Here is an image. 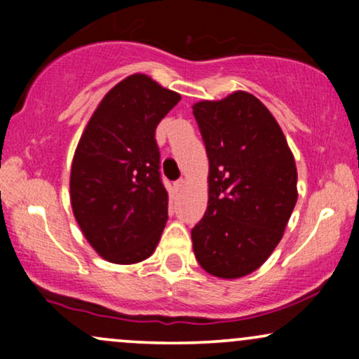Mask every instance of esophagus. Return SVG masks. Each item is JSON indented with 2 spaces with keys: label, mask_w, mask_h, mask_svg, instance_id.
Returning a JSON list of instances; mask_svg holds the SVG:
<instances>
[{
  "label": "esophagus",
  "mask_w": 359,
  "mask_h": 359,
  "mask_svg": "<svg viewBox=\"0 0 359 359\" xmlns=\"http://www.w3.org/2000/svg\"><path fill=\"white\" fill-rule=\"evenodd\" d=\"M174 185H175V189H179V191H180V189H184V185H185V180H184V179H179V180H177V182H175Z\"/></svg>",
  "instance_id": "obj_1"
}]
</instances>
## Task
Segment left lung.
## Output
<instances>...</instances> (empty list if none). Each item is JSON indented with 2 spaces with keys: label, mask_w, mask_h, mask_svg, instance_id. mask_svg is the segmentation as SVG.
Here are the masks:
<instances>
[{
  "label": "left lung",
  "mask_w": 359,
  "mask_h": 359,
  "mask_svg": "<svg viewBox=\"0 0 359 359\" xmlns=\"http://www.w3.org/2000/svg\"><path fill=\"white\" fill-rule=\"evenodd\" d=\"M209 158V201L192 229L208 273L240 278L269 259L295 203L297 168L282 128L253 94L192 106Z\"/></svg>",
  "instance_id": "1"
}]
</instances>
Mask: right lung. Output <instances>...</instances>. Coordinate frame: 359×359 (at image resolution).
<instances>
[{
  "label": "right lung",
  "instance_id": "right-lung-1",
  "mask_svg": "<svg viewBox=\"0 0 359 359\" xmlns=\"http://www.w3.org/2000/svg\"><path fill=\"white\" fill-rule=\"evenodd\" d=\"M179 101L180 94L133 74L102 97L79 140L71 168L72 211L89 245L111 263L143 262L158 245L168 194L155 130Z\"/></svg>",
  "mask_w": 359,
  "mask_h": 359
}]
</instances>
